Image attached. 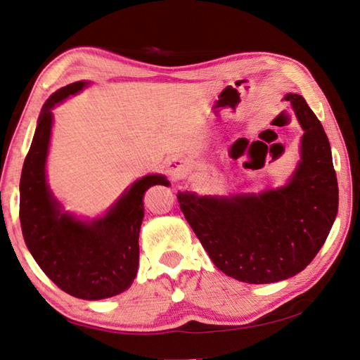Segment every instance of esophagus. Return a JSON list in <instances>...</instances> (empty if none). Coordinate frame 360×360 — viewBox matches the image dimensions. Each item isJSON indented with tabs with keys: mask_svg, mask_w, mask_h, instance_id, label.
<instances>
[{
	"mask_svg": "<svg viewBox=\"0 0 360 360\" xmlns=\"http://www.w3.org/2000/svg\"><path fill=\"white\" fill-rule=\"evenodd\" d=\"M188 171H189V165L185 159H181V157H174V159L168 162V174L172 180L185 179Z\"/></svg>",
	"mask_w": 360,
	"mask_h": 360,
	"instance_id": "obj_1",
	"label": "esophagus"
}]
</instances>
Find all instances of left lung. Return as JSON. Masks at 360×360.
<instances>
[{
	"mask_svg": "<svg viewBox=\"0 0 360 360\" xmlns=\"http://www.w3.org/2000/svg\"><path fill=\"white\" fill-rule=\"evenodd\" d=\"M304 131L301 160L284 186L258 194L198 195L179 203L209 258L227 276L270 284L300 274L326 243L339 205L331 148L305 99L287 93Z\"/></svg>",
	"mask_w": 360,
	"mask_h": 360,
	"instance_id": "8db88e82",
	"label": "left lung"
}]
</instances>
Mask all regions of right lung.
Returning a JSON list of instances; mask_svg holds the SVG:
<instances>
[{"instance_id":"add662e5","label":"right lung","mask_w":360,"mask_h":360,"mask_svg":"<svg viewBox=\"0 0 360 360\" xmlns=\"http://www.w3.org/2000/svg\"><path fill=\"white\" fill-rule=\"evenodd\" d=\"M89 85V81L68 84L44 103L21 172L20 220L25 246L44 274L65 293L98 301L125 292L133 284L139 267L143 195L151 186H168L169 181L162 174L145 175L93 220L64 210L46 174L53 127L51 110Z\"/></svg>"}]
</instances>
